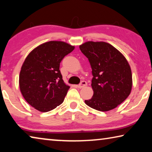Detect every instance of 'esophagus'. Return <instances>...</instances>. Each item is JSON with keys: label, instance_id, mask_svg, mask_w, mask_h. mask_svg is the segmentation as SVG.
Here are the masks:
<instances>
[{"label": "esophagus", "instance_id": "1", "mask_svg": "<svg viewBox=\"0 0 152 152\" xmlns=\"http://www.w3.org/2000/svg\"><path fill=\"white\" fill-rule=\"evenodd\" d=\"M87 86V82H86V81H82L77 86V87L79 88H82L83 87H85V86Z\"/></svg>", "mask_w": 152, "mask_h": 152}]
</instances>
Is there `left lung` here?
I'll return each mask as SVG.
<instances>
[{
  "instance_id": "8db88e82",
  "label": "left lung",
  "mask_w": 152,
  "mask_h": 152,
  "mask_svg": "<svg viewBox=\"0 0 152 152\" xmlns=\"http://www.w3.org/2000/svg\"><path fill=\"white\" fill-rule=\"evenodd\" d=\"M89 60L93 78L94 94L85 102L100 111L111 110L127 99L131 92L132 79L125 57L105 42L88 41L79 46Z\"/></svg>"
}]
</instances>
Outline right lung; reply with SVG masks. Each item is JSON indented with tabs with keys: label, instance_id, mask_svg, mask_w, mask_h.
<instances>
[{
	"label": "right lung",
	"instance_id": "1",
	"mask_svg": "<svg viewBox=\"0 0 152 152\" xmlns=\"http://www.w3.org/2000/svg\"><path fill=\"white\" fill-rule=\"evenodd\" d=\"M75 47L62 41H49L30 52L20 73V91L28 103L37 110L48 112L64 101L70 86L60 71V63Z\"/></svg>",
	"mask_w": 152,
	"mask_h": 152
}]
</instances>
